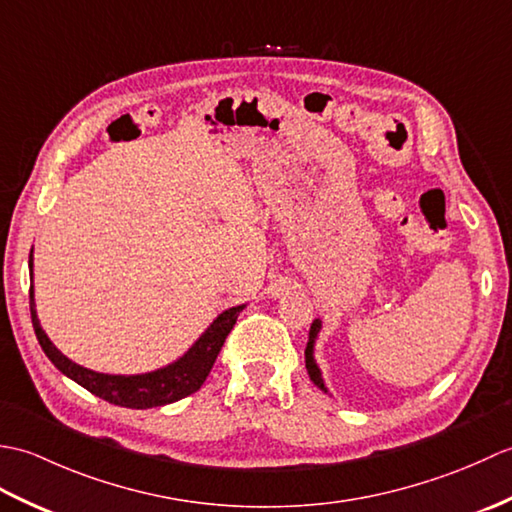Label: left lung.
I'll return each mask as SVG.
<instances>
[{
  "label": "left lung",
  "mask_w": 512,
  "mask_h": 512,
  "mask_svg": "<svg viewBox=\"0 0 512 512\" xmlns=\"http://www.w3.org/2000/svg\"><path fill=\"white\" fill-rule=\"evenodd\" d=\"M319 330H321V321H314L312 328H310V341H308V347H306V367H308L310 378L314 380V385L321 387L325 391V385H323V380H321V372H319V367H317V363H314V358H312V347H314V339H317Z\"/></svg>",
  "instance_id": "obj_1"
}]
</instances>
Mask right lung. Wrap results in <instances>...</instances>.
Returning a JSON list of instances; mask_svg holds the SVG:
<instances>
[{
	"label": "right lung",
	"mask_w": 512,
	"mask_h": 512,
	"mask_svg": "<svg viewBox=\"0 0 512 512\" xmlns=\"http://www.w3.org/2000/svg\"><path fill=\"white\" fill-rule=\"evenodd\" d=\"M30 275H32V250H30ZM242 308L244 306H237L222 312L220 317L211 323V328L206 330L198 341H195L191 350L182 358H178L176 363H171L169 367H162L158 372L138 374V376H112V374L92 372V369H85L81 365L72 363L70 358H65L57 347L50 343L46 332H43L39 325L35 299H32V288H30L32 328H35L41 350L46 352V356L54 363V367L68 378H72L74 383H79L81 387L88 389L90 394L112 402V405H121L129 409H149V407L169 405V402H176L184 396H191L193 391H198L206 380V376H209L215 358L220 354L228 332L233 330L237 314Z\"/></svg>",
	"instance_id": "1"
}]
</instances>
